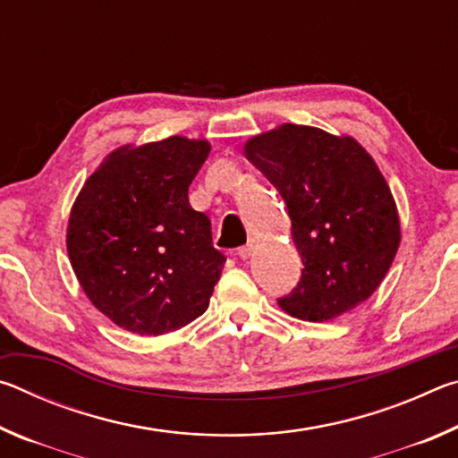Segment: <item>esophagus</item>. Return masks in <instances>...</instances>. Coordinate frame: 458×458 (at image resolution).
<instances>
[{"instance_id": "34e87169", "label": "esophagus", "mask_w": 458, "mask_h": 458, "mask_svg": "<svg viewBox=\"0 0 458 458\" xmlns=\"http://www.w3.org/2000/svg\"><path fill=\"white\" fill-rule=\"evenodd\" d=\"M254 248H257V242H254V240H250V242H248V244L238 248V257L244 259V260L250 259L252 254H254Z\"/></svg>"}]
</instances>
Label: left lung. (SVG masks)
Masks as SVG:
<instances>
[{"instance_id":"8db88e82","label":"left lung","mask_w":458,"mask_h":458,"mask_svg":"<svg viewBox=\"0 0 458 458\" xmlns=\"http://www.w3.org/2000/svg\"><path fill=\"white\" fill-rule=\"evenodd\" d=\"M244 153L289 208L305 267L278 305L323 323L368 301L400 244L396 204L368 151L352 137L286 123L250 139Z\"/></svg>"}]
</instances>
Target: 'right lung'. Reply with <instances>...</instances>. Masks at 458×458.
I'll return each instance as SVG.
<instances>
[{
    "label": "right lung",
    "instance_id": "1",
    "mask_svg": "<svg viewBox=\"0 0 458 458\" xmlns=\"http://www.w3.org/2000/svg\"><path fill=\"white\" fill-rule=\"evenodd\" d=\"M208 141L169 137L123 147L84 183L66 248L90 303L119 327L164 335L206 311L226 257L188 190Z\"/></svg>",
    "mask_w": 458,
    "mask_h": 458
}]
</instances>
